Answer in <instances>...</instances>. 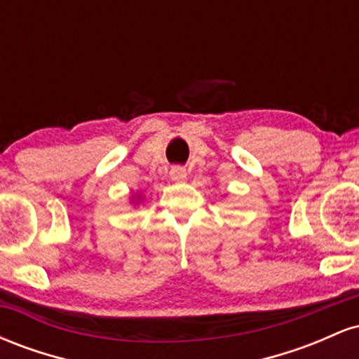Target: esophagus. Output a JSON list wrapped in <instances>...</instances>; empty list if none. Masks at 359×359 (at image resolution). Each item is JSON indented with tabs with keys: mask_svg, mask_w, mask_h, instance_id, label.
Listing matches in <instances>:
<instances>
[{
	"mask_svg": "<svg viewBox=\"0 0 359 359\" xmlns=\"http://www.w3.org/2000/svg\"><path fill=\"white\" fill-rule=\"evenodd\" d=\"M170 177L172 180H177V182H179V180H184L185 177H187V170H185V167L182 165H175L170 168Z\"/></svg>",
	"mask_w": 359,
	"mask_h": 359,
	"instance_id": "1",
	"label": "esophagus"
}]
</instances>
